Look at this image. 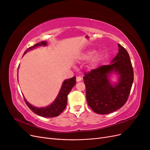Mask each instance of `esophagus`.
Instances as JSON below:
<instances>
[{"mask_svg": "<svg viewBox=\"0 0 150 150\" xmlns=\"http://www.w3.org/2000/svg\"><path fill=\"white\" fill-rule=\"evenodd\" d=\"M81 80H82V78H81V77H80V76L76 77V81H77V82H79V81H81Z\"/></svg>", "mask_w": 150, "mask_h": 150, "instance_id": "obj_1", "label": "esophagus"}]
</instances>
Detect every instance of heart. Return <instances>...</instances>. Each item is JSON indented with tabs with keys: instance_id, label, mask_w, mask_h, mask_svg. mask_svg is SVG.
<instances>
[{
	"instance_id": "heart-1",
	"label": "heart",
	"mask_w": 150,
	"mask_h": 150,
	"mask_svg": "<svg viewBox=\"0 0 150 150\" xmlns=\"http://www.w3.org/2000/svg\"><path fill=\"white\" fill-rule=\"evenodd\" d=\"M93 54H94L93 51H88V52H86L83 55H82V56H81V59H82L83 60H88L90 58L92 57ZM101 55H99V54L98 55H96L92 60V62H91L93 66L96 65L98 63V62L101 60Z\"/></svg>"
}]
</instances>
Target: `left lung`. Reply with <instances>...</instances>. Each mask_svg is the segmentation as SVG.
<instances>
[{"label": "left lung", "instance_id": "1", "mask_svg": "<svg viewBox=\"0 0 150 150\" xmlns=\"http://www.w3.org/2000/svg\"><path fill=\"white\" fill-rule=\"evenodd\" d=\"M119 52L112 63L84 72L86 96L89 106L99 115L119 110L128 99L133 83L134 73L128 52L118 44ZM115 71L120 75L119 83L112 85L108 77Z\"/></svg>", "mask_w": 150, "mask_h": 150}]
</instances>
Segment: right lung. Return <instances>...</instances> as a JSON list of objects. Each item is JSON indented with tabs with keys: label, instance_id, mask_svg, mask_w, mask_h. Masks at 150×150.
<instances>
[{
	"label": "right lung",
	"instance_id": "add662e5",
	"mask_svg": "<svg viewBox=\"0 0 150 150\" xmlns=\"http://www.w3.org/2000/svg\"><path fill=\"white\" fill-rule=\"evenodd\" d=\"M47 42L42 41L38 44H35L34 46L29 47L24 52L25 54L30 49H33L38 46H46ZM76 83V76L72 77V78L65 80L62 83V87L59 93L58 96L56 99L51 105L44 108H36L31 105L26 99H24V101L28 106L30 108V110L34 112L35 114H37L39 116L46 117H53L59 115L64 110V109L67 105V95L71 91L72 88L74 87Z\"/></svg>",
	"mask_w": 150,
	"mask_h": 150
}]
</instances>
